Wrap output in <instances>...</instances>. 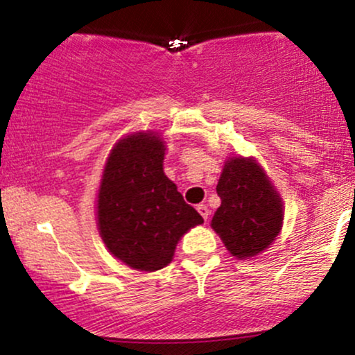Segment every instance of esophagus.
Segmentation results:
<instances>
[{
	"instance_id": "obj_1",
	"label": "esophagus",
	"mask_w": 355,
	"mask_h": 355,
	"mask_svg": "<svg viewBox=\"0 0 355 355\" xmlns=\"http://www.w3.org/2000/svg\"><path fill=\"white\" fill-rule=\"evenodd\" d=\"M197 210H198V214H200L202 217H203V220H207V218H209V215H210V210H209V207H207V205H203V203H200V205H197Z\"/></svg>"
}]
</instances>
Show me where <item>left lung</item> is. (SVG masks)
<instances>
[{
	"instance_id": "obj_1",
	"label": "left lung",
	"mask_w": 355,
	"mask_h": 355,
	"mask_svg": "<svg viewBox=\"0 0 355 355\" xmlns=\"http://www.w3.org/2000/svg\"><path fill=\"white\" fill-rule=\"evenodd\" d=\"M217 193L222 203L210 225L229 254L247 260L266 252L284 225L282 197L266 170L254 157H229Z\"/></svg>"
}]
</instances>
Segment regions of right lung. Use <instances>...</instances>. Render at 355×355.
Returning <instances> with one entry per match:
<instances>
[{"label":"right lung","instance_id":"1","mask_svg":"<svg viewBox=\"0 0 355 355\" xmlns=\"http://www.w3.org/2000/svg\"><path fill=\"white\" fill-rule=\"evenodd\" d=\"M165 140L153 130L121 137L110 150L96 193V225L105 247L125 266L160 270L180 239L203 223L164 172Z\"/></svg>","mask_w":355,"mask_h":355}]
</instances>
